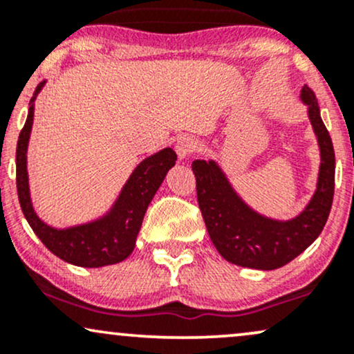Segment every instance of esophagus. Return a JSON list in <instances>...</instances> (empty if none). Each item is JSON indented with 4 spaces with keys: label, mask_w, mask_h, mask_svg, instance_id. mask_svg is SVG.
Masks as SVG:
<instances>
[{
    "label": "esophagus",
    "mask_w": 354,
    "mask_h": 354,
    "mask_svg": "<svg viewBox=\"0 0 354 354\" xmlns=\"http://www.w3.org/2000/svg\"><path fill=\"white\" fill-rule=\"evenodd\" d=\"M198 148H200L198 141L193 140V138H189V136L180 138L176 143V153L180 158L191 156V154H194L198 151Z\"/></svg>",
    "instance_id": "1"
}]
</instances>
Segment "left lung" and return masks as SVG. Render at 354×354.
I'll list each match as a JSON object with an SVG mask.
<instances>
[{
    "mask_svg": "<svg viewBox=\"0 0 354 354\" xmlns=\"http://www.w3.org/2000/svg\"><path fill=\"white\" fill-rule=\"evenodd\" d=\"M301 98L310 106L308 115L318 136L321 168L318 189L299 216L284 223L259 216L239 200L213 161L196 160L191 165L206 230L226 261L254 270H276L301 254L326 225L335 194V149L315 93L304 86Z\"/></svg>",
    "mask_w": 354,
    "mask_h": 354,
    "instance_id": "1",
    "label": "left lung"
}]
</instances>
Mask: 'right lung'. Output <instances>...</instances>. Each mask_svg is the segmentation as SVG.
<instances>
[{"instance_id":"obj_1","label":"right lung","mask_w":354,"mask_h":354,"mask_svg":"<svg viewBox=\"0 0 354 354\" xmlns=\"http://www.w3.org/2000/svg\"><path fill=\"white\" fill-rule=\"evenodd\" d=\"M43 83L36 88L39 91ZM35 93V96H36ZM31 98V103L35 101ZM33 124V104L28 111L16 146V189L23 214L30 223L36 236L53 254L63 261L83 268H100L123 261L131 254L136 236L140 233L146 208L151 203L154 193L163 183L168 169L174 166L176 153L171 148L146 158L133 171L118 198L115 208L103 219L68 230H55L36 216L30 200L26 173V148Z\"/></svg>"}]
</instances>
